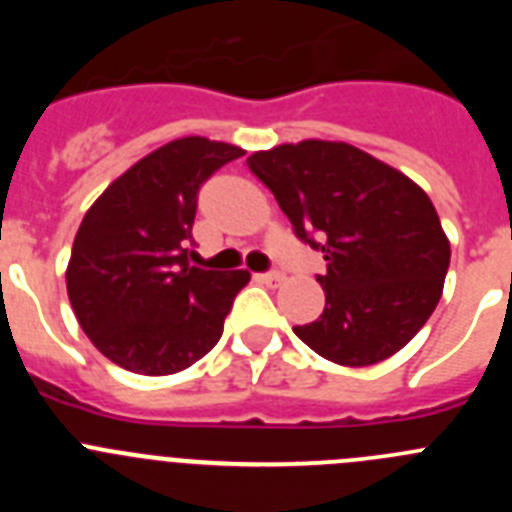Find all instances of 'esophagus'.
Instances as JSON below:
<instances>
[{
	"label": "esophagus",
	"mask_w": 512,
	"mask_h": 512,
	"mask_svg": "<svg viewBox=\"0 0 512 512\" xmlns=\"http://www.w3.org/2000/svg\"><path fill=\"white\" fill-rule=\"evenodd\" d=\"M261 284H269V287H279L284 282V274L279 271H266V274H259Z\"/></svg>",
	"instance_id": "34e87169"
}]
</instances>
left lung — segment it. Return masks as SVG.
<instances>
[{"label":"left lung","instance_id":"obj_1","mask_svg":"<svg viewBox=\"0 0 512 512\" xmlns=\"http://www.w3.org/2000/svg\"><path fill=\"white\" fill-rule=\"evenodd\" d=\"M246 164L297 238L328 261L318 277L323 315L295 325L297 338L341 366L397 354L436 310L451 261L428 194L379 158L333 140L284 143Z\"/></svg>","mask_w":512,"mask_h":512}]
</instances>
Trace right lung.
<instances>
[{
    "label": "right lung",
    "mask_w": 512,
    "mask_h": 512,
    "mask_svg": "<svg viewBox=\"0 0 512 512\" xmlns=\"http://www.w3.org/2000/svg\"><path fill=\"white\" fill-rule=\"evenodd\" d=\"M243 148L189 135L117 176L87 210L66 289L89 341L146 377L176 374L212 351L248 271L189 266L197 194Z\"/></svg>",
    "instance_id": "right-lung-1"
}]
</instances>
